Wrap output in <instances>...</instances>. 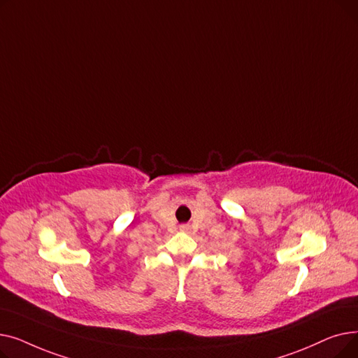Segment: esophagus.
<instances>
[{"instance_id": "obj_1", "label": "esophagus", "mask_w": 358, "mask_h": 358, "mask_svg": "<svg viewBox=\"0 0 358 358\" xmlns=\"http://www.w3.org/2000/svg\"><path fill=\"white\" fill-rule=\"evenodd\" d=\"M182 229H185V228H182Z\"/></svg>"}]
</instances>
